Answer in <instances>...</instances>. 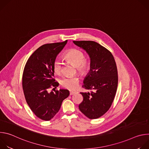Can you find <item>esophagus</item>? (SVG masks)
Listing matches in <instances>:
<instances>
[{"label": "esophagus", "mask_w": 149, "mask_h": 149, "mask_svg": "<svg viewBox=\"0 0 149 149\" xmlns=\"http://www.w3.org/2000/svg\"><path fill=\"white\" fill-rule=\"evenodd\" d=\"M77 91H70V95H73V94H75V93H77Z\"/></svg>", "instance_id": "34e87169"}]
</instances>
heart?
Instances as JSON below:
<instances>
[{"mask_svg":"<svg viewBox=\"0 0 149 149\" xmlns=\"http://www.w3.org/2000/svg\"><path fill=\"white\" fill-rule=\"evenodd\" d=\"M66 61L71 62L75 66L77 72L82 75H86L91 68V62L85 58L84 53L75 48H72L67 51L63 56ZM54 72L57 74H61L62 72V63L58 60L54 61L53 63ZM79 78L77 76L71 77H63L60 79L61 86L68 90H75L78 86Z\"/></svg>","mask_w":149,"mask_h":149,"instance_id":"heart-1","label":"heart"}]
</instances>
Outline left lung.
I'll return each mask as SVG.
<instances>
[{
  "label": "left lung",
  "mask_w": 149,
  "mask_h": 149,
  "mask_svg": "<svg viewBox=\"0 0 149 149\" xmlns=\"http://www.w3.org/2000/svg\"><path fill=\"white\" fill-rule=\"evenodd\" d=\"M73 42L86 50L91 59L90 71L84 80L82 87L91 91L80 93L83 100L79 109L88 118L96 119L110 109L114 101L118 86L116 63L111 52L97 42Z\"/></svg>",
  "instance_id": "1"
}]
</instances>
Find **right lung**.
<instances>
[{"mask_svg":"<svg viewBox=\"0 0 149 149\" xmlns=\"http://www.w3.org/2000/svg\"><path fill=\"white\" fill-rule=\"evenodd\" d=\"M67 43V40L42 45L29 58L24 70L22 88L25 100L32 111L42 120L52 119L70 94L67 90L49 91L59 85L54 78L53 63Z\"/></svg>","mask_w":149,"mask_h":149,"instance_id":"right-lung-1","label":"right lung"}]
</instances>
